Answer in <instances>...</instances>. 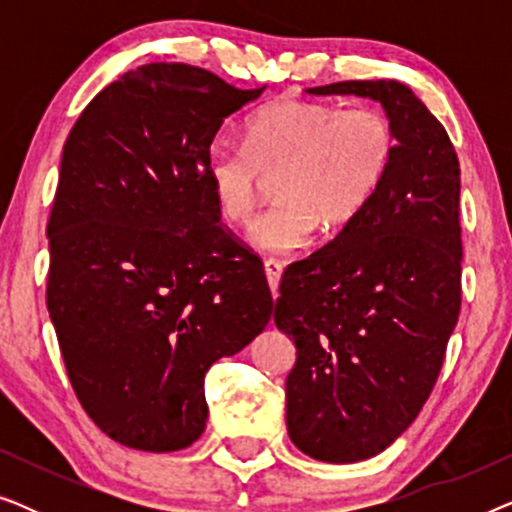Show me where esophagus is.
I'll list each match as a JSON object with an SVG mask.
<instances>
[{"label":"esophagus","instance_id":"1","mask_svg":"<svg viewBox=\"0 0 512 512\" xmlns=\"http://www.w3.org/2000/svg\"><path fill=\"white\" fill-rule=\"evenodd\" d=\"M263 268H265V277H268L272 298H277V293H279V279H282L284 265L279 263V261H275V258H268V261L263 263Z\"/></svg>","mask_w":512,"mask_h":512}]
</instances>
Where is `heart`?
Listing matches in <instances>:
<instances>
[{"label": "heart", "mask_w": 512, "mask_h": 512, "mask_svg": "<svg viewBox=\"0 0 512 512\" xmlns=\"http://www.w3.org/2000/svg\"><path fill=\"white\" fill-rule=\"evenodd\" d=\"M394 151V125L380 109L284 97L249 116L244 144L209 146L205 174L216 209L235 226L249 223L265 174H279L282 200L254 223L251 242L286 254L307 247L321 226L352 223L382 186Z\"/></svg>", "instance_id": "b5f03b06"}]
</instances>
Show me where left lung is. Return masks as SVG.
Wrapping results in <instances>:
<instances>
[{
  "label": "left lung",
  "instance_id": "obj_1",
  "mask_svg": "<svg viewBox=\"0 0 512 512\" xmlns=\"http://www.w3.org/2000/svg\"><path fill=\"white\" fill-rule=\"evenodd\" d=\"M310 95L380 102L396 132L366 209L284 272L275 324L296 345L286 429L307 457L354 464L394 443L422 410L461 305L459 158L398 81H340Z\"/></svg>",
  "mask_w": 512,
  "mask_h": 512
}]
</instances>
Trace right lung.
I'll use <instances>...</instances> for the list:
<instances>
[{
  "mask_svg": "<svg viewBox=\"0 0 512 512\" xmlns=\"http://www.w3.org/2000/svg\"><path fill=\"white\" fill-rule=\"evenodd\" d=\"M263 88L151 62L83 109L62 149L48 221L46 305L88 417L132 450L205 431V375L272 314L258 256L221 226L207 151Z\"/></svg>",
  "mask_w": 512,
  "mask_h": 512,
  "instance_id": "right-lung-1",
  "label": "right lung"
}]
</instances>
